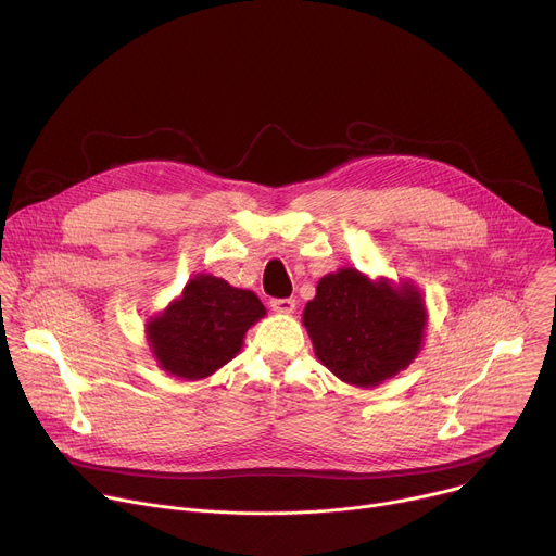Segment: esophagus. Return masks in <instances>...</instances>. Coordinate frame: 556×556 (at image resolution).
<instances>
[{"mask_svg":"<svg viewBox=\"0 0 556 556\" xmlns=\"http://www.w3.org/2000/svg\"><path fill=\"white\" fill-rule=\"evenodd\" d=\"M269 304L276 313H293L295 311V300L293 298H274Z\"/></svg>","mask_w":556,"mask_h":556,"instance_id":"obj_1","label":"esophagus"}]
</instances>
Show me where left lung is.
Listing matches in <instances>:
<instances>
[{
    "instance_id": "obj_1",
    "label": "left lung",
    "mask_w": 556,
    "mask_h": 556,
    "mask_svg": "<svg viewBox=\"0 0 556 556\" xmlns=\"http://www.w3.org/2000/svg\"><path fill=\"white\" fill-rule=\"evenodd\" d=\"M304 326L317 359L351 386H379L409 366L425 328L420 295L388 282H370L357 269L319 280L304 308Z\"/></svg>"
}]
</instances>
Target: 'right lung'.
<instances>
[{
	"mask_svg": "<svg viewBox=\"0 0 556 556\" xmlns=\"http://www.w3.org/2000/svg\"><path fill=\"white\" fill-rule=\"evenodd\" d=\"M263 315L265 306L252 291L201 274L149 324V340L164 370L203 379L241 351L245 330Z\"/></svg>",
	"mask_w": 556,
	"mask_h": 556,
	"instance_id": "add662e5",
	"label": "right lung"
}]
</instances>
